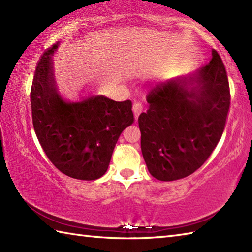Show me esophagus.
I'll use <instances>...</instances> for the list:
<instances>
[{
	"label": "esophagus",
	"instance_id": "obj_1",
	"mask_svg": "<svg viewBox=\"0 0 252 252\" xmlns=\"http://www.w3.org/2000/svg\"><path fill=\"white\" fill-rule=\"evenodd\" d=\"M132 109H133V112H134L135 120H137L138 116H140V114L143 111V105H142V103H140V101H135V103L133 104Z\"/></svg>",
	"mask_w": 252,
	"mask_h": 252
}]
</instances>
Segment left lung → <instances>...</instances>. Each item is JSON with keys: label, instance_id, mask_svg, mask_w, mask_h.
I'll use <instances>...</instances> for the list:
<instances>
[{"label": "left lung", "instance_id": "8db88e82", "mask_svg": "<svg viewBox=\"0 0 252 252\" xmlns=\"http://www.w3.org/2000/svg\"><path fill=\"white\" fill-rule=\"evenodd\" d=\"M138 117L147 169L159 181L194 173L218 145L231 103L225 67L212 51L208 65L189 76L157 84Z\"/></svg>", "mask_w": 252, "mask_h": 252}]
</instances>
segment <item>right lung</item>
I'll return each instance as SVG.
<instances>
[{
  "instance_id": "obj_1",
  "label": "right lung",
  "mask_w": 252,
  "mask_h": 252,
  "mask_svg": "<svg viewBox=\"0 0 252 252\" xmlns=\"http://www.w3.org/2000/svg\"><path fill=\"white\" fill-rule=\"evenodd\" d=\"M58 43L41 56L30 92L32 122L47 158L70 178L103 176L122 131L134 121L132 101L92 95L66 101L57 91L53 54Z\"/></svg>"
}]
</instances>
